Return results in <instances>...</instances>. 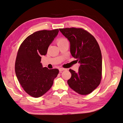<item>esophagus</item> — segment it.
I'll use <instances>...</instances> for the list:
<instances>
[{"label": "esophagus", "mask_w": 123, "mask_h": 123, "mask_svg": "<svg viewBox=\"0 0 123 123\" xmlns=\"http://www.w3.org/2000/svg\"><path fill=\"white\" fill-rule=\"evenodd\" d=\"M67 70V69H65V68H59V72H62V71H64V70Z\"/></svg>", "instance_id": "esophagus-1"}]
</instances>
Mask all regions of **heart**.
I'll return each mask as SVG.
<instances>
[{"label": "heart", "instance_id": "1", "mask_svg": "<svg viewBox=\"0 0 123 123\" xmlns=\"http://www.w3.org/2000/svg\"><path fill=\"white\" fill-rule=\"evenodd\" d=\"M68 40L65 37H59L58 38H57V39L56 40V43L57 45H59L62 43H63L66 42H67Z\"/></svg>", "mask_w": 123, "mask_h": 123}]
</instances>
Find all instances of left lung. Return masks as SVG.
Instances as JSON below:
<instances>
[{
    "label": "left lung",
    "mask_w": 123,
    "mask_h": 123,
    "mask_svg": "<svg viewBox=\"0 0 123 123\" xmlns=\"http://www.w3.org/2000/svg\"><path fill=\"white\" fill-rule=\"evenodd\" d=\"M70 43V52L80 63L79 71L69 69L71 77L69 87L81 95L90 94L98 87L102 80V57L94 37L83 28L59 29Z\"/></svg>",
    "instance_id": "8db88e82"
}]
</instances>
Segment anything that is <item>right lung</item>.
Listing matches in <instances>:
<instances>
[{
    "mask_svg": "<svg viewBox=\"0 0 123 123\" xmlns=\"http://www.w3.org/2000/svg\"><path fill=\"white\" fill-rule=\"evenodd\" d=\"M58 32V29L35 32L28 36L18 49L15 64L16 75L24 90L32 97L45 94L59 73L57 69L43 68L40 62L41 56L46 55Z\"/></svg>",
    "mask_w": 123,
    "mask_h": 123,
    "instance_id": "add662e5",
    "label": "right lung"
}]
</instances>
